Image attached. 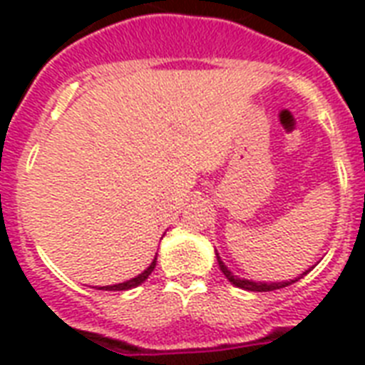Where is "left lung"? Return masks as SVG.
Returning <instances> with one entry per match:
<instances>
[{
  "mask_svg": "<svg viewBox=\"0 0 365 365\" xmlns=\"http://www.w3.org/2000/svg\"><path fill=\"white\" fill-rule=\"evenodd\" d=\"M217 255V254H216ZM217 265H220V269H222V272L227 277V280L233 286H237V288H242V289H248V292H272V289H280V288H286V286H289V284L297 282L299 278H303L307 274V272H311L312 269H314V265L309 269V271H305L301 277H297L295 280H286V282H254V280H246V278H239L235 277L233 272L229 271L227 267H225V263H223L222 259H220V255H217Z\"/></svg>",
  "mask_w": 365,
  "mask_h": 365,
  "instance_id": "1",
  "label": "left lung"
}]
</instances>
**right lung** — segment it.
<instances>
[{"mask_svg": "<svg viewBox=\"0 0 365 365\" xmlns=\"http://www.w3.org/2000/svg\"><path fill=\"white\" fill-rule=\"evenodd\" d=\"M155 265H157V255L153 257V261H151V265L145 269L143 272H140L138 277L130 278V280H126V282H121V284H113V286H102V288L98 289H106V292H123V289H130V288H136V286H140L142 282H145L148 280V277L153 272Z\"/></svg>", "mask_w": 365, "mask_h": 365, "instance_id": "obj_1", "label": "right lung"}]
</instances>
